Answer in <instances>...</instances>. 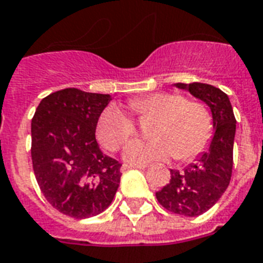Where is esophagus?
I'll return each mask as SVG.
<instances>
[{
    "label": "esophagus",
    "mask_w": 263,
    "mask_h": 263,
    "mask_svg": "<svg viewBox=\"0 0 263 263\" xmlns=\"http://www.w3.org/2000/svg\"><path fill=\"white\" fill-rule=\"evenodd\" d=\"M147 164H123L121 171H127V169H146Z\"/></svg>",
    "instance_id": "1"
}]
</instances>
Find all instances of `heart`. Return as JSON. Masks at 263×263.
Returning <instances> with one entry per match:
<instances>
[{
  "instance_id": "b5f03b06",
  "label": "heart",
  "mask_w": 263,
  "mask_h": 263,
  "mask_svg": "<svg viewBox=\"0 0 263 263\" xmlns=\"http://www.w3.org/2000/svg\"><path fill=\"white\" fill-rule=\"evenodd\" d=\"M131 110L140 119L156 117L152 139H135L124 148L131 164L164 161L175 156L190 160L204 150L213 134V117L200 101L185 99L179 92H154L132 99ZM135 120L119 105H107L97 123V138L103 147L116 152L135 135Z\"/></svg>"
}]
</instances>
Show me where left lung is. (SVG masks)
<instances>
[{
  "mask_svg": "<svg viewBox=\"0 0 263 263\" xmlns=\"http://www.w3.org/2000/svg\"><path fill=\"white\" fill-rule=\"evenodd\" d=\"M202 99L212 110L216 129L208 152L202 153L195 164L183 171L171 169V181L156 192L157 200L168 212L196 217L208 212L228 188L233 166V139L236 119L228 95L206 83H176Z\"/></svg>",
  "mask_w": 263,
  "mask_h": 263,
  "instance_id": "8db88e82",
  "label": "left lung"
}]
</instances>
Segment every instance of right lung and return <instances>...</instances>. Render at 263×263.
Here are the masks:
<instances>
[{
  "label": "right lung",
  "instance_id": "right-lung-1",
  "mask_svg": "<svg viewBox=\"0 0 263 263\" xmlns=\"http://www.w3.org/2000/svg\"><path fill=\"white\" fill-rule=\"evenodd\" d=\"M109 94L64 88L47 95L31 121L35 179L49 203L73 218L109 208L119 188L121 164L101 152L95 129Z\"/></svg>",
  "mask_w": 263,
  "mask_h": 263
}]
</instances>
